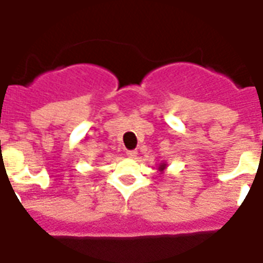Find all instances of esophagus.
<instances>
[{
    "label": "esophagus",
    "instance_id": "34e87169",
    "mask_svg": "<svg viewBox=\"0 0 263 263\" xmlns=\"http://www.w3.org/2000/svg\"><path fill=\"white\" fill-rule=\"evenodd\" d=\"M136 154H138V152H136V150H128L127 152V156L131 157V158H135Z\"/></svg>",
    "mask_w": 263,
    "mask_h": 263
}]
</instances>
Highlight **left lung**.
Here are the masks:
<instances>
[{"label": "left lung", "mask_w": 263, "mask_h": 263, "mask_svg": "<svg viewBox=\"0 0 263 263\" xmlns=\"http://www.w3.org/2000/svg\"><path fill=\"white\" fill-rule=\"evenodd\" d=\"M164 169H165V164H162V165H161V166H160V171H164Z\"/></svg>", "instance_id": "obj_1"}]
</instances>
